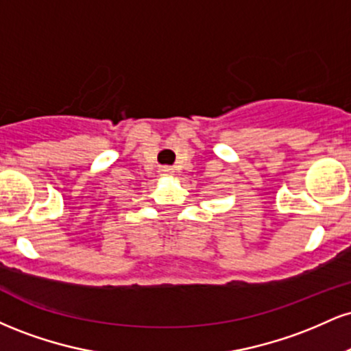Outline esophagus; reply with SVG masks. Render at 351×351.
<instances>
[{"label": "esophagus", "mask_w": 351, "mask_h": 351, "mask_svg": "<svg viewBox=\"0 0 351 351\" xmlns=\"http://www.w3.org/2000/svg\"><path fill=\"white\" fill-rule=\"evenodd\" d=\"M160 175H162V176H173V175H175V170H173V168H170V167H163L162 170H160Z\"/></svg>", "instance_id": "esophagus-1"}]
</instances>
